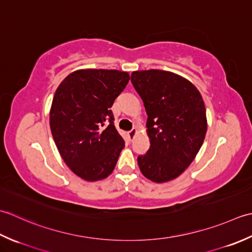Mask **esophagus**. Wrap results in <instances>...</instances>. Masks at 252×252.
<instances>
[{"label": "esophagus", "instance_id": "esophagus-1", "mask_svg": "<svg viewBox=\"0 0 252 252\" xmlns=\"http://www.w3.org/2000/svg\"><path fill=\"white\" fill-rule=\"evenodd\" d=\"M136 133H137V129H136V128H132L131 130L128 131V136H129L130 139H133V138H135V136H136Z\"/></svg>", "mask_w": 252, "mask_h": 252}]
</instances>
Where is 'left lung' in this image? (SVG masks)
I'll list each match as a JSON object with an SVG mask.
<instances>
[{
  "instance_id": "obj_1",
  "label": "left lung",
  "mask_w": 252,
  "mask_h": 252,
  "mask_svg": "<svg viewBox=\"0 0 252 252\" xmlns=\"http://www.w3.org/2000/svg\"><path fill=\"white\" fill-rule=\"evenodd\" d=\"M130 80L143 101L150 139L138 165L152 182L172 181L190 165L203 143L208 125L202 96L190 81L171 71H132Z\"/></svg>"
}]
</instances>
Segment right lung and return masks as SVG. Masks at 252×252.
<instances>
[{"label":"right lung","instance_id":"1","mask_svg":"<svg viewBox=\"0 0 252 252\" xmlns=\"http://www.w3.org/2000/svg\"><path fill=\"white\" fill-rule=\"evenodd\" d=\"M128 81L126 71L79 69L55 91L50 111L53 139L66 165L85 181L109 176L125 147L111 107Z\"/></svg>","mask_w":252,"mask_h":252}]
</instances>
